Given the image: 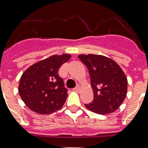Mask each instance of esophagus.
<instances>
[{
	"instance_id": "obj_1",
	"label": "esophagus",
	"mask_w": 148,
	"mask_h": 148,
	"mask_svg": "<svg viewBox=\"0 0 148 148\" xmlns=\"http://www.w3.org/2000/svg\"><path fill=\"white\" fill-rule=\"evenodd\" d=\"M81 88L80 87V85H77L76 88H74V90H75V91H77V92H78V91H80V90H81Z\"/></svg>"
}]
</instances>
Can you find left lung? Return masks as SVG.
Returning <instances> with one entry per match:
<instances>
[{"instance_id":"left-lung-1","label":"left lung","mask_w":148,"mask_h":148,"mask_svg":"<svg viewBox=\"0 0 148 148\" xmlns=\"http://www.w3.org/2000/svg\"><path fill=\"white\" fill-rule=\"evenodd\" d=\"M78 58L89 71L94 92V100L85 107L99 114L114 112L124 102L127 92V79L123 70L105 56L80 54Z\"/></svg>"}]
</instances>
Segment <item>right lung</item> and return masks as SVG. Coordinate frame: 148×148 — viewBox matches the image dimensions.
<instances>
[{"instance_id": "1", "label": "right lung", "mask_w": 148, "mask_h": 148, "mask_svg": "<svg viewBox=\"0 0 148 148\" xmlns=\"http://www.w3.org/2000/svg\"><path fill=\"white\" fill-rule=\"evenodd\" d=\"M71 57L68 53L52 55L32 64L22 74L18 92L29 109L48 114L64 106L67 90L58 75V70Z\"/></svg>"}]
</instances>
